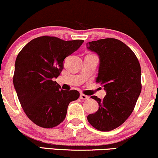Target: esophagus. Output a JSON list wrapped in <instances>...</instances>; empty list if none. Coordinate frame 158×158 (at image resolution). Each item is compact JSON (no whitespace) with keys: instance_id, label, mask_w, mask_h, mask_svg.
Returning a JSON list of instances; mask_svg holds the SVG:
<instances>
[{"instance_id":"34e87169","label":"esophagus","mask_w":158,"mask_h":158,"mask_svg":"<svg viewBox=\"0 0 158 158\" xmlns=\"http://www.w3.org/2000/svg\"><path fill=\"white\" fill-rule=\"evenodd\" d=\"M89 96H86V95H84V94H80V98L81 99H82V100H87V99H89Z\"/></svg>"}]
</instances>
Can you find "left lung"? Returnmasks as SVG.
<instances>
[{
	"instance_id": "8db88e82",
	"label": "left lung",
	"mask_w": 158,
	"mask_h": 158,
	"mask_svg": "<svg viewBox=\"0 0 158 158\" xmlns=\"http://www.w3.org/2000/svg\"><path fill=\"white\" fill-rule=\"evenodd\" d=\"M87 48L99 57L98 77L106 91L103 99L92 96L98 110L87 121L104 132L121 126L133 111L141 91V70L133 51L117 39L107 38L87 43Z\"/></svg>"
}]
</instances>
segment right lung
I'll return each mask as SVG.
<instances>
[{
    "instance_id": "right-lung-1",
    "label": "right lung",
    "mask_w": 158,
    "mask_h": 158,
    "mask_svg": "<svg viewBox=\"0 0 158 158\" xmlns=\"http://www.w3.org/2000/svg\"><path fill=\"white\" fill-rule=\"evenodd\" d=\"M83 42L43 36L27 43L17 56L13 84L25 113L37 126H57L64 121L69 104L79 98L77 90H62L54 79L65 58Z\"/></svg>"
}]
</instances>
